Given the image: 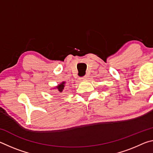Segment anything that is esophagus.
I'll return each instance as SVG.
<instances>
[{
    "label": "esophagus",
    "mask_w": 153,
    "mask_h": 153,
    "mask_svg": "<svg viewBox=\"0 0 153 153\" xmlns=\"http://www.w3.org/2000/svg\"><path fill=\"white\" fill-rule=\"evenodd\" d=\"M87 79V76H84V77H82V78H80V79L82 80H84V79Z\"/></svg>",
    "instance_id": "1"
}]
</instances>
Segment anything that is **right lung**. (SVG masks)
<instances>
[{"instance_id":"obj_1","label":"right lung","mask_w":153,"mask_h":153,"mask_svg":"<svg viewBox=\"0 0 153 153\" xmlns=\"http://www.w3.org/2000/svg\"><path fill=\"white\" fill-rule=\"evenodd\" d=\"M65 82H61L60 84H59L56 87V88H57V90H59V92H63V90H64V87H65Z\"/></svg>"}]
</instances>
